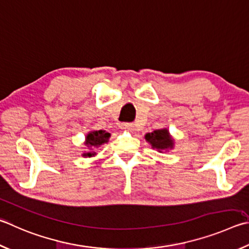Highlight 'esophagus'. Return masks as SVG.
Here are the masks:
<instances>
[{
  "label": "esophagus",
  "mask_w": 249,
  "mask_h": 249,
  "mask_svg": "<svg viewBox=\"0 0 249 249\" xmlns=\"http://www.w3.org/2000/svg\"><path fill=\"white\" fill-rule=\"evenodd\" d=\"M122 128L124 129H130V130H134V124L133 123H122Z\"/></svg>",
  "instance_id": "esophagus-1"
}]
</instances>
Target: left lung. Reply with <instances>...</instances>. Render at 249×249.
I'll use <instances>...</instances> for the list:
<instances>
[{"instance_id": "obj_1", "label": "left lung", "mask_w": 249, "mask_h": 249, "mask_svg": "<svg viewBox=\"0 0 249 249\" xmlns=\"http://www.w3.org/2000/svg\"><path fill=\"white\" fill-rule=\"evenodd\" d=\"M144 138L148 142H150L152 148H156L158 150L173 147V140H172L168 129L153 130L152 133H148Z\"/></svg>"}]
</instances>
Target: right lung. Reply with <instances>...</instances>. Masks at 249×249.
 <instances>
[{"label": "right lung", "instance_id": "1", "mask_svg": "<svg viewBox=\"0 0 249 249\" xmlns=\"http://www.w3.org/2000/svg\"><path fill=\"white\" fill-rule=\"evenodd\" d=\"M110 138V134L107 133L106 130H94V132L89 133L87 136H86V144L90 148V147H99L101 146L102 143L107 142V140ZM96 155L94 152H88L85 153L84 156H88V157H92Z\"/></svg>", "mask_w": 249, "mask_h": 249}]
</instances>
